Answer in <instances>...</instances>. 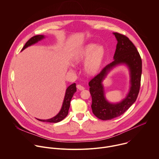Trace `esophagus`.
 <instances>
[{
	"label": "esophagus",
	"mask_w": 159,
	"mask_h": 159,
	"mask_svg": "<svg viewBox=\"0 0 159 159\" xmlns=\"http://www.w3.org/2000/svg\"><path fill=\"white\" fill-rule=\"evenodd\" d=\"M76 87H77V88H78L79 90H80V91L84 90V89H85L83 86H81V85H80V84H77Z\"/></svg>",
	"instance_id": "obj_1"
}]
</instances>
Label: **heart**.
Listing matches in <instances>:
<instances>
[{
  "label": "heart",
  "instance_id": "heart-1",
  "mask_svg": "<svg viewBox=\"0 0 159 159\" xmlns=\"http://www.w3.org/2000/svg\"><path fill=\"white\" fill-rule=\"evenodd\" d=\"M106 55L104 46L95 43H88L77 49L73 55V60L80 63L87 59L84 69L89 75H96L101 70Z\"/></svg>",
  "mask_w": 159,
  "mask_h": 159
}]
</instances>
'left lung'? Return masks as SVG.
I'll list each match as a JSON object with an SVG mask.
<instances>
[{"mask_svg": "<svg viewBox=\"0 0 159 159\" xmlns=\"http://www.w3.org/2000/svg\"><path fill=\"white\" fill-rule=\"evenodd\" d=\"M113 35L117 41L114 61L106 66L89 83L93 112L98 118L104 120L120 116L135 102L140 89L142 75V60L136 47L126 36L116 32ZM120 64H125L129 69L130 88L124 99L119 103H112L105 98L102 83L110 71Z\"/></svg>", "mask_w": 159, "mask_h": 159, "instance_id": "obj_1", "label": "left lung"}]
</instances>
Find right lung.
Segmentation results:
<instances>
[{
  "label": "right lung",
  "instance_id": "add662e5",
  "mask_svg": "<svg viewBox=\"0 0 159 159\" xmlns=\"http://www.w3.org/2000/svg\"><path fill=\"white\" fill-rule=\"evenodd\" d=\"M45 37L42 35H36L33 37H32L29 41L25 43L24 47H23L22 50L25 49L26 48L33 45L37 43H38L39 41L43 40L45 39ZM76 92V83H73L69 86L67 89H66V93L64 98V100L63 102V104L61 108V110L60 112L53 117L48 119H37V120L42 122H53V123H57L58 122L61 120H62L63 119H65L68 114V110L70 106V101L71 100V98L73 96V94Z\"/></svg>",
  "mask_w": 159,
  "mask_h": 159
}]
</instances>
